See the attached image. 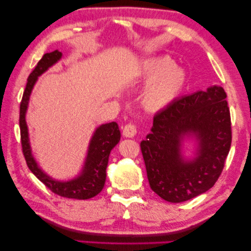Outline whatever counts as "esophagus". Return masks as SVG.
I'll use <instances>...</instances> for the list:
<instances>
[{"instance_id": "esophagus-1", "label": "esophagus", "mask_w": 251, "mask_h": 251, "mask_svg": "<svg viewBox=\"0 0 251 251\" xmlns=\"http://www.w3.org/2000/svg\"><path fill=\"white\" fill-rule=\"evenodd\" d=\"M137 134V128L132 123H128L125 128H123V135L126 138H133Z\"/></svg>"}]
</instances>
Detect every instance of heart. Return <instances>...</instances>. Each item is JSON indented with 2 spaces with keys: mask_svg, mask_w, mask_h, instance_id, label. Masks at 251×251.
<instances>
[{
  "mask_svg": "<svg viewBox=\"0 0 251 251\" xmlns=\"http://www.w3.org/2000/svg\"><path fill=\"white\" fill-rule=\"evenodd\" d=\"M140 77L148 82L141 94L142 105L149 111L168 108L186 85L187 75L168 56H154L141 64Z\"/></svg>",
  "mask_w": 251,
  "mask_h": 251,
  "instance_id": "obj_1",
  "label": "heart"
}]
</instances>
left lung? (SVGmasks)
I'll return each mask as SVG.
<instances>
[{
    "label": "left lung",
    "mask_w": 251,
    "mask_h": 251,
    "mask_svg": "<svg viewBox=\"0 0 251 251\" xmlns=\"http://www.w3.org/2000/svg\"><path fill=\"white\" fill-rule=\"evenodd\" d=\"M223 87L213 85L176 100L155 114L151 132L140 143L152 190L169 202L190 200L213 187L231 146V122ZM195 139L194 157L182 148Z\"/></svg>",
    "instance_id": "left-lung-1"
}]
</instances>
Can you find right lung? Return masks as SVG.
<instances>
[{
    "mask_svg": "<svg viewBox=\"0 0 251 251\" xmlns=\"http://www.w3.org/2000/svg\"><path fill=\"white\" fill-rule=\"evenodd\" d=\"M61 57H62V53L59 50L45 53L27 77L26 87L24 90L21 104H20V130H21L22 150L28 169L52 192L64 197V198L85 200L93 198L94 196L100 194L103 189L109 155L111 150L120 141L121 133L117 122L105 123V125L98 126L90 140L88 153L82 170L71 180H67V181L56 180L41 169L32 154L25 116L32 90L38 81V77L43 75L45 71H48L52 65L59 62Z\"/></svg>",
    "mask_w": 251,
    "mask_h": 251,
    "instance_id": "add662e5",
    "label": "right lung"
}]
</instances>
